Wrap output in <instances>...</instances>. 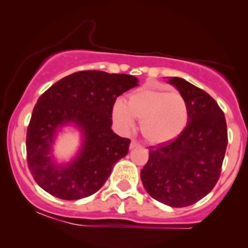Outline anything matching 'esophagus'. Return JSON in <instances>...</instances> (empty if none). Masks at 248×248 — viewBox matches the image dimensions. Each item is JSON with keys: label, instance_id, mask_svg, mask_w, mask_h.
Here are the masks:
<instances>
[{"label": "esophagus", "instance_id": "1", "mask_svg": "<svg viewBox=\"0 0 248 248\" xmlns=\"http://www.w3.org/2000/svg\"><path fill=\"white\" fill-rule=\"evenodd\" d=\"M130 149H135V148H139L140 147V143H139L138 141L136 140H132V142H130Z\"/></svg>", "mask_w": 248, "mask_h": 248}]
</instances>
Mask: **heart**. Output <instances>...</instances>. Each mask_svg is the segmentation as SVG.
Instances as JSON below:
<instances>
[{"label":"heart","instance_id":"1","mask_svg":"<svg viewBox=\"0 0 248 248\" xmlns=\"http://www.w3.org/2000/svg\"><path fill=\"white\" fill-rule=\"evenodd\" d=\"M113 116L124 128L141 121V133L152 144H162L176 139L189 121L186 99L177 91L144 85L128 95L127 104L115 101Z\"/></svg>","mask_w":248,"mask_h":248}]
</instances>
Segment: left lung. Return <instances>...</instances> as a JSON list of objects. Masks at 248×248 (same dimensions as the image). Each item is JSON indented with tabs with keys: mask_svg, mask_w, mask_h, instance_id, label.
I'll use <instances>...</instances> for the list:
<instances>
[{
	"mask_svg": "<svg viewBox=\"0 0 248 248\" xmlns=\"http://www.w3.org/2000/svg\"><path fill=\"white\" fill-rule=\"evenodd\" d=\"M169 82L186 99L189 121L176 140L149 150L141 181L154 199L184 207L205 197L217 184L227 147V126L224 112L205 91L177 77Z\"/></svg>",
	"mask_w": 248,
	"mask_h": 248,
	"instance_id": "8db88e82",
	"label": "left lung"
}]
</instances>
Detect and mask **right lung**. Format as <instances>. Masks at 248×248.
<instances>
[{
	"mask_svg": "<svg viewBox=\"0 0 248 248\" xmlns=\"http://www.w3.org/2000/svg\"><path fill=\"white\" fill-rule=\"evenodd\" d=\"M138 78L104 71H79L65 77L39 96L27 130V162L36 183L50 195L76 201L104 186L113 167L127 155L129 139L113 132L116 98L138 85ZM75 122L84 132L78 157L66 167L48 156L56 129Z\"/></svg>",
	"mask_w": 248,
	"mask_h": 248,
	"instance_id": "right-lung-1",
	"label": "right lung"
}]
</instances>
